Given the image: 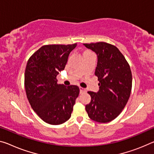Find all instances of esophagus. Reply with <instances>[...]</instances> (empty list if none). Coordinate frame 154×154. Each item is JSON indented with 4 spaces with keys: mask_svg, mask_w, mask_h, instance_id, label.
<instances>
[{
    "mask_svg": "<svg viewBox=\"0 0 154 154\" xmlns=\"http://www.w3.org/2000/svg\"><path fill=\"white\" fill-rule=\"evenodd\" d=\"M79 90H80V93H84V92H86V90L82 87H79Z\"/></svg>",
    "mask_w": 154,
    "mask_h": 154,
    "instance_id": "34e87169",
    "label": "esophagus"
}]
</instances>
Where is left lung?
<instances>
[{
    "mask_svg": "<svg viewBox=\"0 0 154 154\" xmlns=\"http://www.w3.org/2000/svg\"><path fill=\"white\" fill-rule=\"evenodd\" d=\"M97 55L94 74L99 81L97 92H88L91 101L86 106L88 115L96 122L116 119L130 98L132 76L130 65L115 46L106 42L84 44Z\"/></svg>",
    "mask_w": 154,
    "mask_h": 154,
    "instance_id": "left-lung-1",
    "label": "left lung"
}]
</instances>
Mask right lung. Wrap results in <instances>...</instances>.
Segmentation results:
<instances>
[{"mask_svg": "<svg viewBox=\"0 0 154 154\" xmlns=\"http://www.w3.org/2000/svg\"><path fill=\"white\" fill-rule=\"evenodd\" d=\"M76 46L77 44L42 46L26 64L24 87L29 102L39 117L51 125H60L70 118L79 96V87L58 84L56 78Z\"/></svg>", "mask_w": 154, "mask_h": 154, "instance_id": "obj_1", "label": "right lung"}]
</instances>
